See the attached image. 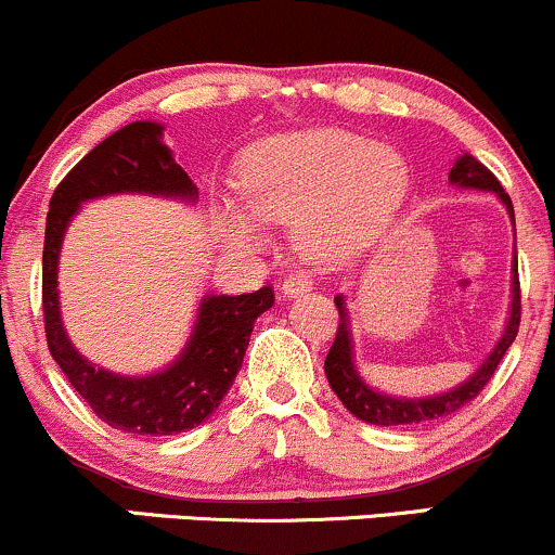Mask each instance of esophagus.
<instances>
[{
	"label": "esophagus",
	"mask_w": 555,
	"mask_h": 555,
	"mask_svg": "<svg viewBox=\"0 0 555 555\" xmlns=\"http://www.w3.org/2000/svg\"><path fill=\"white\" fill-rule=\"evenodd\" d=\"M282 289H284V295H286V297L302 295V292H310V289H313V279H310L308 273H292V276H286V279H284Z\"/></svg>",
	"instance_id": "obj_1"
}]
</instances>
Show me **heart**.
Instances as JSON below:
<instances>
[{
  "label": "heart",
  "instance_id": "b5f03b06",
  "mask_svg": "<svg viewBox=\"0 0 555 555\" xmlns=\"http://www.w3.org/2000/svg\"><path fill=\"white\" fill-rule=\"evenodd\" d=\"M404 188V162L388 145L334 127L284 132L247 151L240 164L247 208L221 201L219 221L242 247L266 240L263 221H297L305 247L328 258L386 224Z\"/></svg>",
  "mask_w": 555,
  "mask_h": 555
}]
</instances>
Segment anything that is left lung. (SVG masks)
Segmentation results:
<instances>
[{
    "label": "left lung",
    "instance_id": "left-lung-1",
    "mask_svg": "<svg viewBox=\"0 0 555 555\" xmlns=\"http://www.w3.org/2000/svg\"><path fill=\"white\" fill-rule=\"evenodd\" d=\"M451 182L460 184V188H475V190H490L506 203V211L514 219V206L512 197L503 193L501 182L495 180V175L486 164H480L473 154H462L456 158V164L451 167ZM512 315H508V326L503 331L501 341L495 344L493 352L488 354V360L482 362L480 371L473 378L464 380L462 386H456L454 391H446L441 397H428V399H397L386 397V393L373 391L371 386L362 384L358 367L352 360V336H349V321L344 313L341 297H336V308H339V328H336V339L331 344L326 354V378L331 388H334L336 397L341 399V404L352 412L354 417L365 420L373 425H417L428 423V420H438L446 415H454L456 410H462L464 404H469L482 388L488 386V380L493 378L495 367L506 354V349L512 347V341L517 339L519 321H521V292H519V271L517 260H514V279H512Z\"/></svg>",
    "mask_w": 555,
    "mask_h": 555
}]
</instances>
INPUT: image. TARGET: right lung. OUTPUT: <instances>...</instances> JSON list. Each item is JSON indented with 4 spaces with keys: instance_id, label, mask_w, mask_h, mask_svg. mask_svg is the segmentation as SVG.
Instances as JSON below:
<instances>
[{
    "instance_id": "add662e5",
    "label": "right lung",
    "mask_w": 555,
    "mask_h": 555,
    "mask_svg": "<svg viewBox=\"0 0 555 555\" xmlns=\"http://www.w3.org/2000/svg\"><path fill=\"white\" fill-rule=\"evenodd\" d=\"M162 130L156 122L125 125L82 156L56 184L43 237L41 305L49 352L95 417L135 436H177L206 423L242 367L256 318L273 305L271 286H260L250 295L206 297L182 358L164 373L145 378L106 373L75 352L62 328L56 260L80 203L112 193L195 197V184L162 143Z\"/></svg>"
}]
</instances>
